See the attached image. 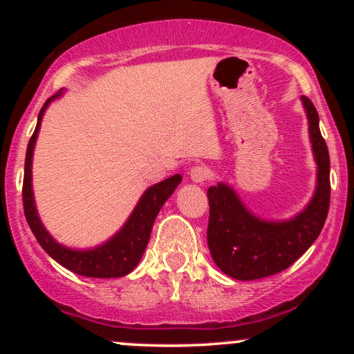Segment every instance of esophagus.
Instances as JSON below:
<instances>
[{
  "instance_id": "esophagus-1",
  "label": "esophagus",
  "mask_w": 354,
  "mask_h": 354,
  "mask_svg": "<svg viewBox=\"0 0 354 354\" xmlns=\"http://www.w3.org/2000/svg\"><path fill=\"white\" fill-rule=\"evenodd\" d=\"M189 178H191V181H194V183H205L211 178V171H209V168H206V166L196 165L189 169Z\"/></svg>"
}]
</instances>
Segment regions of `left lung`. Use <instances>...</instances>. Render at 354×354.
<instances>
[{
  "label": "left lung",
  "mask_w": 354,
  "mask_h": 354,
  "mask_svg": "<svg viewBox=\"0 0 354 354\" xmlns=\"http://www.w3.org/2000/svg\"><path fill=\"white\" fill-rule=\"evenodd\" d=\"M318 183L310 205L288 221H265L246 209L233 188L218 183L208 189V246L214 263L231 278L251 281L290 268L319 236L330 209V153L319 131V116L301 96Z\"/></svg>",
  "instance_id": "obj_1"
}]
</instances>
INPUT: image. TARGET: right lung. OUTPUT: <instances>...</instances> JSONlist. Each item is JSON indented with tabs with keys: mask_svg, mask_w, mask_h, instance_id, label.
<instances>
[{
	"mask_svg": "<svg viewBox=\"0 0 354 354\" xmlns=\"http://www.w3.org/2000/svg\"><path fill=\"white\" fill-rule=\"evenodd\" d=\"M58 95L51 96L43 104L41 111L38 115V124L31 136L26 149V160H24V180H23V206L24 216L28 225L38 239L41 248L51 256L53 259L59 263L61 266L68 268L73 273L88 276V278H120L131 273L141 256H143L149 236H151L153 223L160 213L161 206L173 194L176 186L181 183V174H174L168 180L158 183L145 191L140 203L136 205L135 211L131 213L128 221L111 239H108L104 245L93 248V250H70V248L59 245L41 225L38 216V211L35 206L33 188H31V161H33V149L36 138H38L39 126L44 109L53 100L58 98Z\"/></svg>",
	"mask_w": 354,
	"mask_h": 354,
	"instance_id": "right-lung-1",
	"label": "right lung"
}]
</instances>
